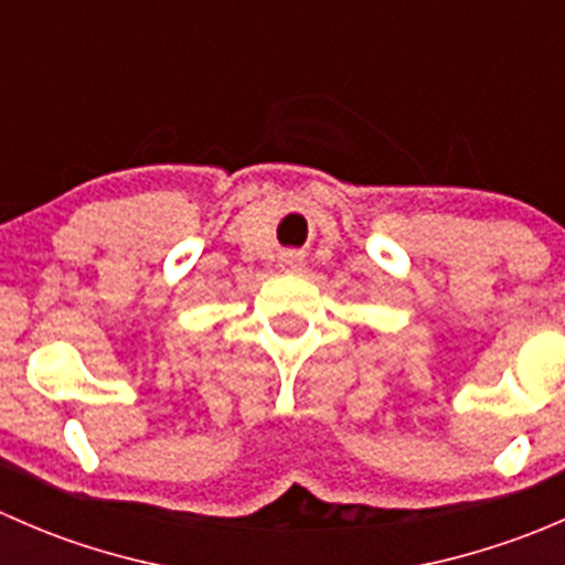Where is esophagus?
I'll return each instance as SVG.
<instances>
[{
  "label": "esophagus",
  "mask_w": 565,
  "mask_h": 565,
  "mask_svg": "<svg viewBox=\"0 0 565 565\" xmlns=\"http://www.w3.org/2000/svg\"><path fill=\"white\" fill-rule=\"evenodd\" d=\"M281 267H284V270H289V273L303 270V256L295 254V250H287V254L281 256Z\"/></svg>",
  "instance_id": "esophagus-1"
}]
</instances>
